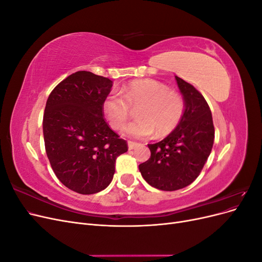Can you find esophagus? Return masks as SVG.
Instances as JSON below:
<instances>
[{
    "instance_id": "1",
    "label": "esophagus",
    "mask_w": 262,
    "mask_h": 262,
    "mask_svg": "<svg viewBox=\"0 0 262 262\" xmlns=\"http://www.w3.org/2000/svg\"><path fill=\"white\" fill-rule=\"evenodd\" d=\"M139 144L136 143V142H132V141H129L128 142V146H129V149H134Z\"/></svg>"
}]
</instances>
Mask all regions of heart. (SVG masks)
<instances>
[{
	"mask_svg": "<svg viewBox=\"0 0 262 262\" xmlns=\"http://www.w3.org/2000/svg\"><path fill=\"white\" fill-rule=\"evenodd\" d=\"M121 94L108 95L102 110L108 122L119 130L137 108V120L125 125L122 133L131 139H148L157 133L165 137L175 130L186 110V100L178 91L170 90L162 82L141 80L124 86Z\"/></svg>",
	"mask_w": 262,
	"mask_h": 262,
	"instance_id": "obj_1",
	"label": "heart"
}]
</instances>
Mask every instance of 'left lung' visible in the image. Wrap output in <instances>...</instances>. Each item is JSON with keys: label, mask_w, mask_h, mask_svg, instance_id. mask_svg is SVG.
<instances>
[{"label": "left lung", "mask_w": 262, "mask_h": 262, "mask_svg": "<svg viewBox=\"0 0 262 262\" xmlns=\"http://www.w3.org/2000/svg\"><path fill=\"white\" fill-rule=\"evenodd\" d=\"M175 78L186 100L184 118L168 137L147 144L150 157L139 165L147 184L164 191H175L193 182L208 161L214 142V125L207 100L191 84L178 76Z\"/></svg>", "instance_id": "1"}]
</instances>
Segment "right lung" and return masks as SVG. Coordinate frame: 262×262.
<instances>
[{"label": "right lung", "mask_w": 262, "mask_h": 262, "mask_svg": "<svg viewBox=\"0 0 262 262\" xmlns=\"http://www.w3.org/2000/svg\"><path fill=\"white\" fill-rule=\"evenodd\" d=\"M113 81L78 71L54 87L43 114L47 156L55 176L73 191L97 193L109 186L116 160L128 150L105 121L102 104Z\"/></svg>", "instance_id": "1"}]
</instances>
